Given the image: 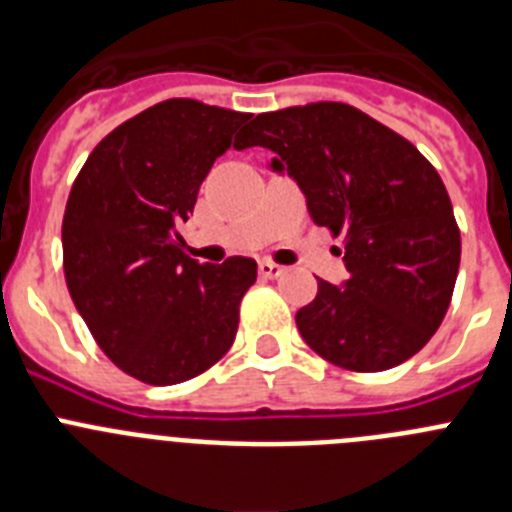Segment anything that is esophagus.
<instances>
[{
	"mask_svg": "<svg viewBox=\"0 0 512 512\" xmlns=\"http://www.w3.org/2000/svg\"><path fill=\"white\" fill-rule=\"evenodd\" d=\"M259 274L264 279H277L284 274V266L274 264V261H259Z\"/></svg>",
	"mask_w": 512,
	"mask_h": 512,
	"instance_id": "obj_1",
	"label": "esophagus"
}]
</instances>
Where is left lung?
I'll return each mask as SVG.
<instances>
[{"instance_id": "8db88e82", "label": "left lung", "mask_w": 512, "mask_h": 512, "mask_svg": "<svg viewBox=\"0 0 512 512\" xmlns=\"http://www.w3.org/2000/svg\"><path fill=\"white\" fill-rule=\"evenodd\" d=\"M274 151L312 223L343 235L348 279H318L297 330L330 364L384 372L415 356L454 295L461 235L449 192L418 148L343 102L256 115L235 148ZM341 253V251H338Z\"/></svg>"}]
</instances>
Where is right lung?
Returning <instances> with one entry per match:
<instances>
[{
  "label": "right lung",
  "instance_id": "right-lung-1",
  "mask_svg": "<svg viewBox=\"0 0 512 512\" xmlns=\"http://www.w3.org/2000/svg\"><path fill=\"white\" fill-rule=\"evenodd\" d=\"M248 117L158 102L99 140L71 187L61 228L71 300L112 364L140 382H187L233 346L256 261L189 259L179 225Z\"/></svg>",
  "mask_w": 512,
  "mask_h": 512
}]
</instances>
